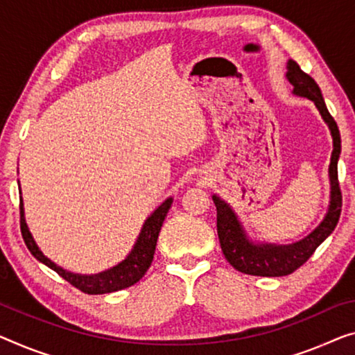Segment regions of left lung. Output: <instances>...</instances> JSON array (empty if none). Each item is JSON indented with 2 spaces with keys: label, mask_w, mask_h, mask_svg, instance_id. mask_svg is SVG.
I'll return each mask as SVG.
<instances>
[{
  "label": "left lung",
  "mask_w": 355,
  "mask_h": 355,
  "mask_svg": "<svg viewBox=\"0 0 355 355\" xmlns=\"http://www.w3.org/2000/svg\"><path fill=\"white\" fill-rule=\"evenodd\" d=\"M285 76L292 84V94L314 102L322 119L325 121V124L330 129L333 139V151L329 166L330 202L324 220L320 221V225L313 232H309L308 236L293 242V244L282 245L271 244V242L252 241L231 205L221 199L220 196H211L216 207V231H218L223 255L232 268L244 274H250V276L279 277L292 274L295 269H298L301 264L308 261V258L315 252V248L331 234L341 215L343 199L340 183H338V159H340L341 155L340 130H338L335 119L331 118L329 110H327L320 87L317 86L313 78L301 70L295 60L287 62Z\"/></svg>",
  "instance_id": "1"
}]
</instances>
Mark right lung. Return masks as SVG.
I'll list each match as a JSON object with an SVG mask.
<instances>
[{
  "mask_svg": "<svg viewBox=\"0 0 355 355\" xmlns=\"http://www.w3.org/2000/svg\"><path fill=\"white\" fill-rule=\"evenodd\" d=\"M20 187V184H19ZM20 230H22V236L26 247L31 252L36 260L46 264L52 271H55L59 276L68 280L73 287L81 290V292L87 295H103V293H113L118 290H123L130 287L139 282V280L145 276L148 268L151 266L153 257H155L157 236H159L161 226L166 220L167 211L171 209L173 202V198H167L164 202L157 207L153 214L145 220L144 226H141L140 234L137 237L134 247L129 252L123 261L114 264L113 268L105 269L102 272L97 274H78L63 269L59 264H55L49 260L41 248L36 244L33 236L28 230L25 220V210H24V199H22V189H20Z\"/></svg>",
  "mask_w": 355,
  "mask_h": 355,
  "instance_id": "1",
  "label": "right lung"
}]
</instances>
